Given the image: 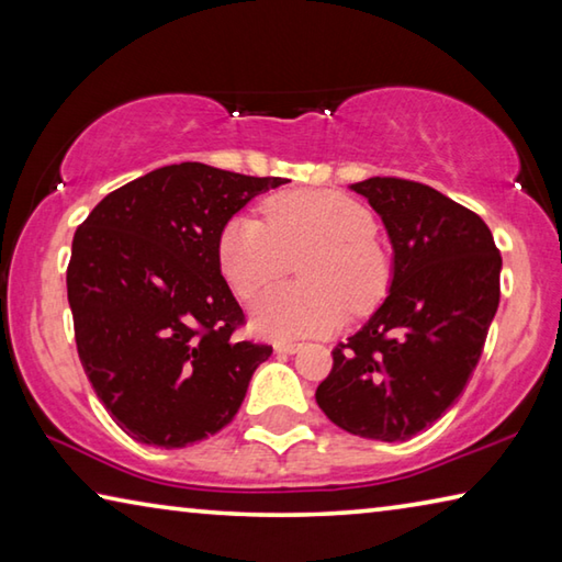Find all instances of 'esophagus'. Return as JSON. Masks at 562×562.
<instances>
[{
  "instance_id": "obj_1",
  "label": "esophagus",
  "mask_w": 562,
  "mask_h": 562,
  "mask_svg": "<svg viewBox=\"0 0 562 562\" xmlns=\"http://www.w3.org/2000/svg\"><path fill=\"white\" fill-rule=\"evenodd\" d=\"M300 347L302 345H297V341H278L274 351H278V355H294V351H300Z\"/></svg>"
}]
</instances>
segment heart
I'll return each mask as SVG.
<instances>
[{"label":"heart","mask_w":562,"mask_h":562,"mask_svg":"<svg viewBox=\"0 0 562 562\" xmlns=\"http://www.w3.org/2000/svg\"><path fill=\"white\" fill-rule=\"evenodd\" d=\"M367 205L337 190H288L262 203V221L235 215L217 235V268L243 300L280 280L292 255L304 282L280 284L255 300L250 325L268 339L335 331L349 307L367 312L384 297L392 265L374 237Z\"/></svg>","instance_id":"1"}]
</instances>
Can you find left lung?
I'll list each match as a JSON object with an SVG mask.
<instances>
[{"mask_svg":"<svg viewBox=\"0 0 562 562\" xmlns=\"http://www.w3.org/2000/svg\"><path fill=\"white\" fill-rule=\"evenodd\" d=\"M394 247L389 294L331 351L317 404L361 439L406 441L449 412L469 384L501 300L488 225L439 190L404 178L351 186Z\"/></svg>","mask_w":562,"mask_h":562,"instance_id":"left-lung-1","label":"left lung"}]
</instances>
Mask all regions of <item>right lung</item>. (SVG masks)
Listing matches in <instances>:
<instances>
[{
	"label": "right lung",
	"mask_w": 562,
	"mask_h": 562,
	"mask_svg": "<svg viewBox=\"0 0 562 562\" xmlns=\"http://www.w3.org/2000/svg\"><path fill=\"white\" fill-rule=\"evenodd\" d=\"M284 178L164 166L113 190L79 225L66 270L79 359L131 439L183 449L227 426L268 345L217 268V235Z\"/></svg>",
	"instance_id": "obj_1"
}]
</instances>
